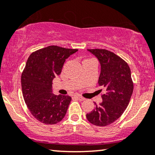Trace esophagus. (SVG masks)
<instances>
[{
	"mask_svg": "<svg viewBox=\"0 0 155 155\" xmlns=\"http://www.w3.org/2000/svg\"><path fill=\"white\" fill-rule=\"evenodd\" d=\"M74 97H75V98H77L78 100L81 101H84V100H85V98H84V97H82V96H74Z\"/></svg>",
	"mask_w": 155,
	"mask_h": 155,
	"instance_id": "esophagus-1",
	"label": "esophagus"
}]
</instances>
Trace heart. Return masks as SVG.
I'll list each match as a JSON object with an SVG mask.
<instances>
[{"mask_svg":"<svg viewBox=\"0 0 155 155\" xmlns=\"http://www.w3.org/2000/svg\"><path fill=\"white\" fill-rule=\"evenodd\" d=\"M85 60H87V59H85Z\"/></svg>","mask_w":155,"mask_h":155,"instance_id":"obj_1","label":"heart"}]
</instances>
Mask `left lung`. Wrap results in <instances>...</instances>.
I'll use <instances>...</instances> for the list:
<instances>
[{"mask_svg": "<svg viewBox=\"0 0 155 155\" xmlns=\"http://www.w3.org/2000/svg\"><path fill=\"white\" fill-rule=\"evenodd\" d=\"M88 51L101 64L98 84L106 93L101 96L103 101L98 106L95 103V108L86 117L93 125L106 126L118 119L128 106L134 87L130 69L126 61L112 51L104 49Z\"/></svg>", "mask_w": 155, "mask_h": 155, "instance_id": "left-lung-1", "label": "left lung"}]
</instances>
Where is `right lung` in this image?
Listing matches in <instances>:
<instances>
[{
    "label": "right lung",
    "mask_w": 155,
    "mask_h": 155,
    "mask_svg": "<svg viewBox=\"0 0 155 155\" xmlns=\"http://www.w3.org/2000/svg\"><path fill=\"white\" fill-rule=\"evenodd\" d=\"M76 49L49 46L32 52L22 73L25 102L31 114L47 125L60 122L67 113L71 98L52 94V80L61 74L66 59Z\"/></svg>",
    "instance_id": "obj_1"
}]
</instances>
